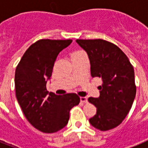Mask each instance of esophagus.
<instances>
[{"mask_svg": "<svg viewBox=\"0 0 148 148\" xmlns=\"http://www.w3.org/2000/svg\"><path fill=\"white\" fill-rule=\"evenodd\" d=\"M80 101L82 102V103H86L87 102H88V99H87L86 97H80Z\"/></svg>", "mask_w": 148, "mask_h": 148, "instance_id": "obj_1", "label": "esophagus"}]
</instances>
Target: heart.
<instances>
[{
	"instance_id": "b5f03b06",
	"label": "heart",
	"mask_w": 148,
	"mask_h": 148,
	"mask_svg": "<svg viewBox=\"0 0 148 148\" xmlns=\"http://www.w3.org/2000/svg\"><path fill=\"white\" fill-rule=\"evenodd\" d=\"M79 52H81V51H75V52H73V53H72V55H75V54L79 53ZM72 55H71V56H72Z\"/></svg>"
}]
</instances>
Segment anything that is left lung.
Here are the masks:
<instances>
[{
  "label": "left lung",
  "instance_id": "obj_1",
  "mask_svg": "<svg viewBox=\"0 0 148 148\" xmlns=\"http://www.w3.org/2000/svg\"><path fill=\"white\" fill-rule=\"evenodd\" d=\"M86 51L92 77L101 78L99 97L88 101L97 107L90 124L102 131L122 123L129 113L136 95L134 67L127 56L116 45L103 39H77Z\"/></svg>",
  "mask_w": 148,
  "mask_h": 148
}]
</instances>
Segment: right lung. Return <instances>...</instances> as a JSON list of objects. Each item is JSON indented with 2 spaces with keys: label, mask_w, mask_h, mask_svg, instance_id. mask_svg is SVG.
<instances>
[{
  "label": "right lung",
  "mask_w": 148,
  "mask_h": 148,
  "mask_svg": "<svg viewBox=\"0 0 148 148\" xmlns=\"http://www.w3.org/2000/svg\"><path fill=\"white\" fill-rule=\"evenodd\" d=\"M72 42L38 40L26 50L16 68L14 83L18 103L27 121L43 133H55L65 127L69 111L80 102L75 93L58 96L46 89L57 56Z\"/></svg>",
  "instance_id": "right-lung-1"
}]
</instances>
